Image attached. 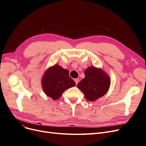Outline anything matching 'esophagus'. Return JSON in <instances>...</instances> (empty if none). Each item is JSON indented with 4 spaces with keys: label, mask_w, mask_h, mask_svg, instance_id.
Here are the masks:
<instances>
[{
    "label": "esophagus",
    "mask_w": 146,
    "mask_h": 146,
    "mask_svg": "<svg viewBox=\"0 0 146 146\" xmlns=\"http://www.w3.org/2000/svg\"><path fill=\"white\" fill-rule=\"evenodd\" d=\"M74 82H75V83H76V85H78V83H79V79H74Z\"/></svg>",
    "instance_id": "1"
}]
</instances>
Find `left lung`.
Returning <instances> with one entry per match:
<instances>
[{
    "mask_svg": "<svg viewBox=\"0 0 146 146\" xmlns=\"http://www.w3.org/2000/svg\"><path fill=\"white\" fill-rule=\"evenodd\" d=\"M85 78L78 84V88L85 94L87 100L94 102L104 96L108 91L111 78L101 68L90 66L85 72Z\"/></svg>",
    "mask_w": 146,
    "mask_h": 146,
    "instance_id": "8db88e82",
    "label": "left lung"
}]
</instances>
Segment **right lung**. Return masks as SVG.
Returning a JSON list of instances; mask_svg holds the SVG:
<instances>
[{
  "label": "right lung",
  "mask_w": 146,
  "mask_h": 146,
  "mask_svg": "<svg viewBox=\"0 0 146 146\" xmlns=\"http://www.w3.org/2000/svg\"><path fill=\"white\" fill-rule=\"evenodd\" d=\"M41 85L45 94L56 100L66 90L75 86L76 83L69 76L68 70L56 64L45 71Z\"/></svg>",
  "instance_id": "obj_1"
}]
</instances>
